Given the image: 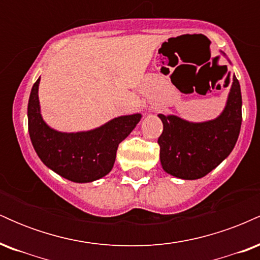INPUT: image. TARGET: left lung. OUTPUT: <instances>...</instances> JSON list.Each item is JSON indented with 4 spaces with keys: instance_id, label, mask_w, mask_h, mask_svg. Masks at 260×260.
Returning a JSON list of instances; mask_svg holds the SVG:
<instances>
[{
    "instance_id": "8db88e82",
    "label": "left lung",
    "mask_w": 260,
    "mask_h": 260,
    "mask_svg": "<svg viewBox=\"0 0 260 260\" xmlns=\"http://www.w3.org/2000/svg\"><path fill=\"white\" fill-rule=\"evenodd\" d=\"M157 116L164 124L157 140L164 171L181 180H198L219 166L235 148L242 123L240 83L232 77L225 107L213 120L192 122L176 115Z\"/></svg>"
}]
</instances>
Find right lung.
<instances>
[{"mask_svg": "<svg viewBox=\"0 0 260 260\" xmlns=\"http://www.w3.org/2000/svg\"><path fill=\"white\" fill-rule=\"evenodd\" d=\"M39 78L28 103V128L38 156L50 170L76 183L100 180L111 171L118 144L127 138L142 118V113L118 116L100 127L80 132H59L41 115Z\"/></svg>", "mask_w": 260, "mask_h": 260, "instance_id": "right-lung-1", "label": "right lung"}]
</instances>
